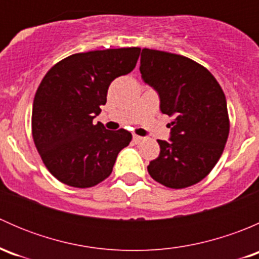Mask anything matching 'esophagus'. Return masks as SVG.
Listing matches in <instances>:
<instances>
[{
    "instance_id": "1",
    "label": "esophagus",
    "mask_w": 259,
    "mask_h": 259,
    "mask_svg": "<svg viewBox=\"0 0 259 259\" xmlns=\"http://www.w3.org/2000/svg\"><path fill=\"white\" fill-rule=\"evenodd\" d=\"M133 140H134L135 144H140V143H142V142H144L145 138L139 137V135H134V137H133Z\"/></svg>"
}]
</instances>
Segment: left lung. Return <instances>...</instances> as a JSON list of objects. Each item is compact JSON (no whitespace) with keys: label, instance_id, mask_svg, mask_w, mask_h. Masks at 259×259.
<instances>
[{"label":"left lung","instance_id":"1","mask_svg":"<svg viewBox=\"0 0 259 259\" xmlns=\"http://www.w3.org/2000/svg\"><path fill=\"white\" fill-rule=\"evenodd\" d=\"M140 74L158 93L160 111L173 116L169 142L148 171L173 189L204 179L221 158L229 134L227 100L215 77L198 62L170 52L143 49Z\"/></svg>","mask_w":259,"mask_h":259}]
</instances>
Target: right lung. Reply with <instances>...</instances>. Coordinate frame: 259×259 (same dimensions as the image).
Instances as JSON below:
<instances>
[{
  "mask_svg": "<svg viewBox=\"0 0 259 259\" xmlns=\"http://www.w3.org/2000/svg\"><path fill=\"white\" fill-rule=\"evenodd\" d=\"M139 48L75 54L45 75L32 105V138L50 173L64 184L90 188L108 178L117 154L132 142L127 130L93 124L111 81L134 70Z\"/></svg>",
  "mask_w": 259,
  "mask_h": 259,
  "instance_id": "right-lung-1",
  "label": "right lung"
}]
</instances>
